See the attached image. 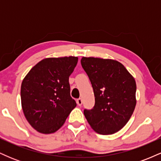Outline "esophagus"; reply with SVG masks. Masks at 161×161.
<instances>
[{"instance_id": "obj_1", "label": "esophagus", "mask_w": 161, "mask_h": 161, "mask_svg": "<svg viewBox=\"0 0 161 161\" xmlns=\"http://www.w3.org/2000/svg\"><path fill=\"white\" fill-rule=\"evenodd\" d=\"M76 103H77V104L79 105V106H81V105L82 104V100L81 99V98L77 99L76 100Z\"/></svg>"}]
</instances>
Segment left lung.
Instances as JSON below:
<instances>
[{"label":"left lung","instance_id":"left-lung-1","mask_svg":"<svg viewBox=\"0 0 161 161\" xmlns=\"http://www.w3.org/2000/svg\"><path fill=\"white\" fill-rule=\"evenodd\" d=\"M81 64L89 78L95 106L84 115L97 133L111 135L128 123L136 108V83L125 66L110 59L82 57Z\"/></svg>","mask_w":161,"mask_h":161}]
</instances>
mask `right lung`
Instances as JSON below:
<instances>
[{"label":"right lung","mask_w":161,"mask_h":161,"mask_svg":"<svg viewBox=\"0 0 161 161\" xmlns=\"http://www.w3.org/2000/svg\"><path fill=\"white\" fill-rule=\"evenodd\" d=\"M77 62L78 57L72 56L44 59L24 78L20 92L24 115L41 133L58 130L76 106L69 77Z\"/></svg>","instance_id":"add662e5"}]
</instances>
